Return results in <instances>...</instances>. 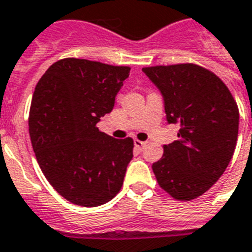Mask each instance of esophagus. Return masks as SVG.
<instances>
[{
  "label": "esophagus",
  "mask_w": 252,
  "mask_h": 252,
  "mask_svg": "<svg viewBox=\"0 0 252 252\" xmlns=\"http://www.w3.org/2000/svg\"><path fill=\"white\" fill-rule=\"evenodd\" d=\"M134 146H136V148H137V149H144V148H145L146 146V142H144V141H140V140H137V138H136V140H134Z\"/></svg>",
  "instance_id": "1"
}]
</instances>
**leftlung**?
<instances>
[{
  "label": "left lung",
  "mask_w": 252,
  "mask_h": 252,
  "mask_svg": "<svg viewBox=\"0 0 252 252\" xmlns=\"http://www.w3.org/2000/svg\"><path fill=\"white\" fill-rule=\"evenodd\" d=\"M142 72L161 90L167 122L180 126L179 140L163 145V156L152 166L156 179L174 199H197L220 179L233 157L237 102L222 80L200 65H157Z\"/></svg>",
  "instance_id": "left-lung-1"
}]
</instances>
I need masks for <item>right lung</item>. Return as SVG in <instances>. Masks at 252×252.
Listing matches in <instances>:
<instances>
[{"label": "right lung", "instance_id": "1", "mask_svg": "<svg viewBox=\"0 0 252 252\" xmlns=\"http://www.w3.org/2000/svg\"><path fill=\"white\" fill-rule=\"evenodd\" d=\"M115 66L76 57L56 61L33 91L29 132L33 152L49 184L81 207H98L118 195L133 140H118L98 129L129 76Z\"/></svg>", "mask_w": 252, "mask_h": 252}]
</instances>
